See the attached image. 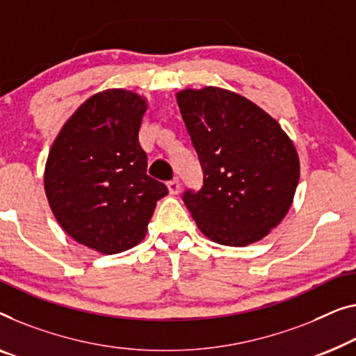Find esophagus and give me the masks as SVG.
I'll list each match as a JSON object with an SVG mask.
<instances>
[{
    "label": "esophagus",
    "mask_w": 356,
    "mask_h": 356,
    "mask_svg": "<svg viewBox=\"0 0 356 356\" xmlns=\"http://www.w3.org/2000/svg\"><path fill=\"white\" fill-rule=\"evenodd\" d=\"M167 188H168V193L170 194H178L179 193V179H172V181L167 183Z\"/></svg>",
    "instance_id": "obj_1"
}]
</instances>
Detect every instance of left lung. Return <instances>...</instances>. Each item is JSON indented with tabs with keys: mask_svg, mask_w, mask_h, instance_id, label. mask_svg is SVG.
<instances>
[{
	"mask_svg": "<svg viewBox=\"0 0 356 356\" xmlns=\"http://www.w3.org/2000/svg\"><path fill=\"white\" fill-rule=\"evenodd\" d=\"M178 107L204 173L183 200L210 241L244 247L260 241L289 212L300 162L275 118L238 92L183 90Z\"/></svg>",
	"mask_w": 356,
	"mask_h": 356,
	"instance_id": "obj_1",
	"label": "left lung"
}]
</instances>
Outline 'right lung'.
<instances>
[{
  "label": "right lung",
  "instance_id": "right-lung-1",
  "mask_svg": "<svg viewBox=\"0 0 356 356\" xmlns=\"http://www.w3.org/2000/svg\"><path fill=\"white\" fill-rule=\"evenodd\" d=\"M147 101L114 88L92 95L65 122L44 168L49 207L79 244L111 255L144 239L163 183L149 177L138 141Z\"/></svg>",
  "mask_w": 356,
  "mask_h": 356
}]
</instances>
